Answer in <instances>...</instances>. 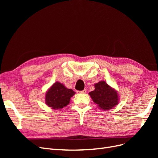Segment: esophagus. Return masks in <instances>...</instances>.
<instances>
[{
	"instance_id": "34e87169",
	"label": "esophagus",
	"mask_w": 158,
	"mask_h": 158,
	"mask_svg": "<svg viewBox=\"0 0 158 158\" xmlns=\"http://www.w3.org/2000/svg\"><path fill=\"white\" fill-rule=\"evenodd\" d=\"M77 92H78V94H85V93H86V89H84L82 90V91H78Z\"/></svg>"
}]
</instances>
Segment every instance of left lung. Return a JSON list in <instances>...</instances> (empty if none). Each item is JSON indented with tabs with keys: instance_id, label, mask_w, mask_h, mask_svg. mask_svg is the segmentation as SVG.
Returning <instances> with one entry per match:
<instances>
[{
	"instance_id": "8db88e82",
	"label": "left lung",
	"mask_w": 158,
	"mask_h": 158,
	"mask_svg": "<svg viewBox=\"0 0 158 158\" xmlns=\"http://www.w3.org/2000/svg\"><path fill=\"white\" fill-rule=\"evenodd\" d=\"M94 87L95 89L90 92L89 95L100 109L110 110L118 104L119 98L117 92L105 81L95 84Z\"/></svg>"
}]
</instances>
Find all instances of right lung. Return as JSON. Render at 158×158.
I'll use <instances>...</instances> for the list:
<instances>
[{
    "label": "right lung",
    "instance_id": "obj_1",
    "mask_svg": "<svg viewBox=\"0 0 158 158\" xmlns=\"http://www.w3.org/2000/svg\"><path fill=\"white\" fill-rule=\"evenodd\" d=\"M75 94V92L66 88L64 85L55 82L47 91L45 97V104L52 109H61L70 103V98Z\"/></svg>",
    "mask_w": 158,
    "mask_h": 158
}]
</instances>
